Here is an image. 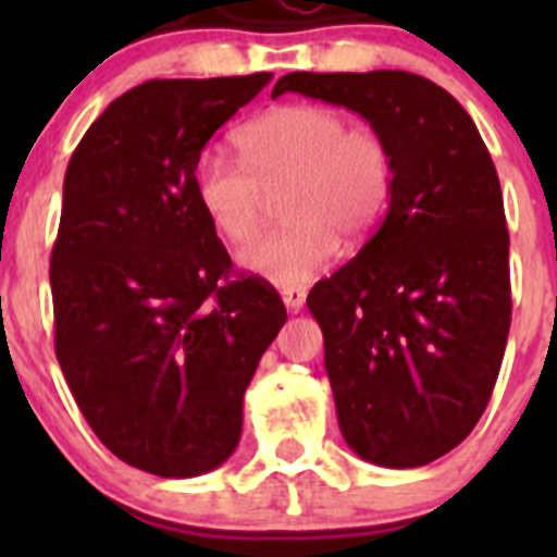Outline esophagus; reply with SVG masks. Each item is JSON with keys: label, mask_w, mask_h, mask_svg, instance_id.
Instances as JSON below:
<instances>
[{"label": "esophagus", "mask_w": 557, "mask_h": 557, "mask_svg": "<svg viewBox=\"0 0 557 557\" xmlns=\"http://www.w3.org/2000/svg\"><path fill=\"white\" fill-rule=\"evenodd\" d=\"M282 301L289 312H301L304 304H307V287H284Z\"/></svg>", "instance_id": "34e87169"}]
</instances>
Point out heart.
I'll return each instance as SVG.
<instances>
[{
	"label": "heart",
	"mask_w": 557,
	"mask_h": 557,
	"mask_svg": "<svg viewBox=\"0 0 557 557\" xmlns=\"http://www.w3.org/2000/svg\"><path fill=\"white\" fill-rule=\"evenodd\" d=\"M245 161L209 150L195 164V198L234 245L268 220L270 195L287 189L284 228L262 236L239 262L275 284H304L337 256L339 236L359 245L379 228L396 184V159L382 133L351 125L329 106H275L236 131Z\"/></svg>",
	"instance_id": "heart-1"
}]
</instances>
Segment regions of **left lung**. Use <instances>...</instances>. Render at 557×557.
Returning a JSON list of instances; mask_svg holds the SVG:
<instances>
[{
  "mask_svg": "<svg viewBox=\"0 0 557 557\" xmlns=\"http://www.w3.org/2000/svg\"><path fill=\"white\" fill-rule=\"evenodd\" d=\"M284 91L357 111L393 150L385 220L307 307L346 444L385 469L426 466L469 437L505 357L510 236L496 166L466 108L412 72H293L273 97Z\"/></svg>",
  "mask_w": 557,
  "mask_h": 557,
  "instance_id": "8db88e82",
  "label": "left lung"
}]
</instances>
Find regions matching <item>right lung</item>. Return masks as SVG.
I'll return each mask as SVG.
<instances>
[{
    "label": "right lung",
    "instance_id": "1",
    "mask_svg": "<svg viewBox=\"0 0 557 557\" xmlns=\"http://www.w3.org/2000/svg\"><path fill=\"white\" fill-rule=\"evenodd\" d=\"M268 72L147 81L75 147L49 259L55 354L83 418L133 469L198 476L231 457L245 387L287 321L195 198V164Z\"/></svg>",
    "mask_w": 557,
    "mask_h": 557
}]
</instances>
